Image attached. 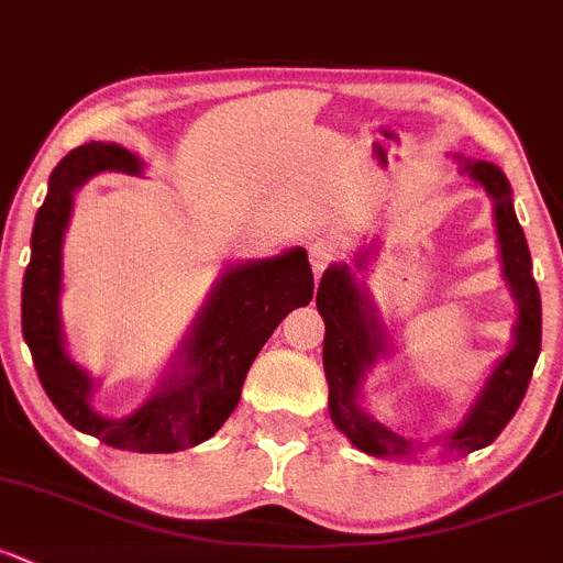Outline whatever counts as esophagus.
I'll return each instance as SVG.
<instances>
[{
    "mask_svg": "<svg viewBox=\"0 0 563 563\" xmlns=\"http://www.w3.org/2000/svg\"><path fill=\"white\" fill-rule=\"evenodd\" d=\"M307 253H310L312 272H316V275H321V272L336 258V245L331 240H327V236H318L316 242H310V251Z\"/></svg>",
    "mask_w": 563,
    "mask_h": 563,
    "instance_id": "esophagus-1",
    "label": "esophagus"
}]
</instances>
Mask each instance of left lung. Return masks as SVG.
<instances>
[{"label": "left lung", "instance_id": "left-lung-1", "mask_svg": "<svg viewBox=\"0 0 563 563\" xmlns=\"http://www.w3.org/2000/svg\"><path fill=\"white\" fill-rule=\"evenodd\" d=\"M464 169L475 183L494 197L496 234L501 245L505 277L510 283L518 301L516 347L499 361L494 375L485 383L481 399L475 401L464 426L451 437L448 445L459 451H481L501 434L510 418L523 401L529 388L531 372L540 358L542 345V301L534 275H531V256L510 199V183L499 167L488 162H470ZM318 312L327 323L323 336V372L329 380V410L331 421L345 431L347 440L358 451L369 455H405L410 453V442L394 434L383 423L372 421L356 405V390L366 366L377 358L383 347L380 329L375 312L361 297V288L353 286L347 266H329L321 277L316 294Z\"/></svg>", "mask_w": 563, "mask_h": 563}]
</instances>
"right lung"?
Here are the masks:
<instances>
[{"mask_svg": "<svg viewBox=\"0 0 563 563\" xmlns=\"http://www.w3.org/2000/svg\"><path fill=\"white\" fill-rule=\"evenodd\" d=\"M104 169L137 175L140 158L121 145L88 142L67 153L53 169L47 197L34 221L32 258L23 275V340L32 351L45 394L82 434L134 453L186 451L221 429L272 331L288 312L312 299L310 262L301 247H294L286 256L229 269L188 340L180 375L169 377L137 412L108 421L88 405L91 377L67 358L58 323L62 240L73 212V194Z\"/></svg>", "mask_w": 563, "mask_h": 563, "instance_id": "add662e5", "label": "right lung"}]
</instances>
